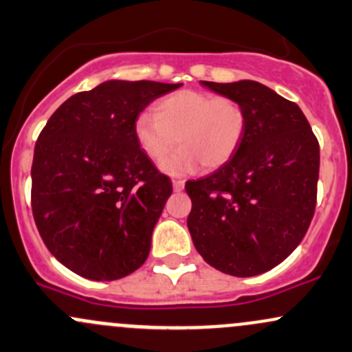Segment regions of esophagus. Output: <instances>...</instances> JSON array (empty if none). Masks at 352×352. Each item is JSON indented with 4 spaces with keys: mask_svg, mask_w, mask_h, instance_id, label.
I'll use <instances>...</instances> for the list:
<instances>
[{
    "mask_svg": "<svg viewBox=\"0 0 352 352\" xmlns=\"http://www.w3.org/2000/svg\"><path fill=\"white\" fill-rule=\"evenodd\" d=\"M172 185H173V190H175V192H182L184 187H185V182H184V180L175 179V180H173V182H172Z\"/></svg>",
    "mask_w": 352,
    "mask_h": 352,
    "instance_id": "1",
    "label": "esophagus"
}]
</instances>
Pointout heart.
<instances>
[{"label": "heart", "instance_id": "b5f03b06", "mask_svg": "<svg viewBox=\"0 0 352 352\" xmlns=\"http://www.w3.org/2000/svg\"><path fill=\"white\" fill-rule=\"evenodd\" d=\"M249 115L239 100L197 90H180L155 105V115L142 113L135 120V138L152 160H162L170 150L180 148L162 162L168 175H185L226 165L244 142ZM177 140L175 141V138Z\"/></svg>", "mask_w": 352, "mask_h": 352}]
</instances>
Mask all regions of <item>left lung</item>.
<instances>
[{
  "mask_svg": "<svg viewBox=\"0 0 352 352\" xmlns=\"http://www.w3.org/2000/svg\"><path fill=\"white\" fill-rule=\"evenodd\" d=\"M200 83L239 100L249 126L226 165L185 184L192 200L187 227L212 267L258 276L291 256L307 232L318 199L319 142L302 110L265 85Z\"/></svg>",
  "mask_w": 352,
  "mask_h": 352,
  "instance_id": "obj_1",
  "label": "left lung"
}]
</instances>
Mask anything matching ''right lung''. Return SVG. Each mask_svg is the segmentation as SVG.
I'll list each match as a JSON object with an SVG mask.
<instances>
[{
  "instance_id": "right-lung-1",
  "label": "right lung",
  "mask_w": 352,
  "mask_h": 352,
  "mask_svg": "<svg viewBox=\"0 0 352 352\" xmlns=\"http://www.w3.org/2000/svg\"><path fill=\"white\" fill-rule=\"evenodd\" d=\"M182 83L110 80L69 96L34 145L32 208L45 245L91 280H117L146 261L172 182L135 138L148 103Z\"/></svg>"
}]
</instances>
